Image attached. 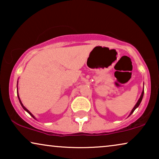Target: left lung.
<instances>
[{"instance_id": "8db88e82", "label": "left lung", "mask_w": 159, "mask_h": 159, "mask_svg": "<svg viewBox=\"0 0 159 159\" xmlns=\"http://www.w3.org/2000/svg\"><path fill=\"white\" fill-rule=\"evenodd\" d=\"M143 94H144V88H143V92H142V93H141V95H140V98L138 99V102H137V103H136L135 106H134V108H132V110L131 111V112H130V114H129V116H130V115H131V114H132V113H133V112L134 111V110H135L136 108H138L139 106H140V103H141V101H142V100H143Z\"/></svg>"}]
</instances>
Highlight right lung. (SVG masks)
I'll return each instance as SVG.
<instances>
[{"label":"right lung","instance_id":"1","mask_svg":"<svg viewBox=\"0 0 159 159\" xmlns=\"http://www.w3.org/2000/svg\"><path fill=\"white\" fill-rule=\"evenodd\" d=\"M17 85H18V82H17ZM17 96H18L19 101V102H20V104H21V106H22V108H24V110H25V111H27V112L28 113V114H29L30 115V116H31L32 117H33V118H34V119H36V118H35V117H34V115H33V114H32V113H31V112H30L29 110H28V109H27V108H26L25 107V106H24V105H23V104H22V103H21V100H20V98H19V93H18V88H17Z\"/></svg>","mask_w":159,"mask_h":159}]
</instances>
